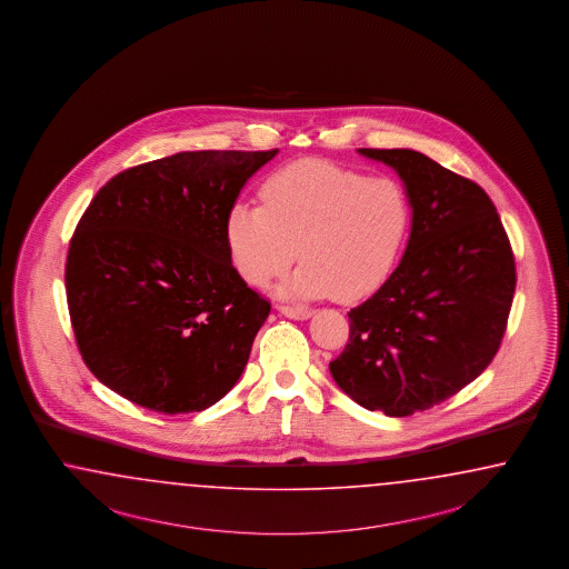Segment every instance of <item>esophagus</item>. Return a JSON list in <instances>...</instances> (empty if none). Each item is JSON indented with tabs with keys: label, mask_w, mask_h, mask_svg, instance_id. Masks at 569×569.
I'll use <instances>...</instances> for the list:
<instances>
[{
	"label": "esophagus",
	"mask_w": 569,
	"mask_h": 569,
	"mask_svg": "<svg viewBox=\"0 0 569 569\" xmlns=\"http://www.w3.org/2000/svg\"><path fill=\"white\" fill-rule=\"evenodd\" d=\"M279 312L288 319H293V321H307L312 317V310L298 309V307H279Z\"/></svg>",
	"instance_id": "34e87169"
}]
</instances>
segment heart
Wrapping results in <instances>:
<instances>
[{"label": "heart", "instance_id": "heart-1", "mask_svg": "<svg viewBox=\"0 0 569 569\" xmlns=\"http://www.w3.org/2000/svg\"><path fill=\"white\" fill-rule=\"evenodd\" d=\"M260 202H238L224 217L231 260L250 286H267L302 264L281 296L352 302L376 292L397 264L411 227V200L395 177L328 160H298L271 172Z\"/></svg>", "mask_w": 569, "mask_h": 569}]
</instances>
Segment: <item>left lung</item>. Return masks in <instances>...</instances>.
<instances>
[{
  "instance_id": "left-lung-1",
  "label": "left lung",
  "mask_w": 569,
  "mask_h": 569,
  "mask_svg": "<svg viewBox=\"0 0 569 569\" xmlns=\"http://www.w3.org/2000/svg\"><path fill=\"white\" fill-rule=\"evenodd\" d=\"M359 154L397 171L411 231L395 273L348 312L350 338L329 371L367 411L407 417L457 395L495 359L516 260L480 186L409 148Z\"/></svg>"
}]
</instances>
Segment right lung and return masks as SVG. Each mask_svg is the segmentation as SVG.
<instances>
[{
    "mask_svg": "<svg viewBox=\"0 0 569 569\" xmlns=\"http://www.w3.org/2000/svg\"><path fill=\"white\" fill-rule=\"evenodd\" d=\"M277 152H179L96 193L64 277L83 361L112 392L179 415L238 383L271 305L233 269L224 217Z\"/></svg>",
    "mask_w": 569,
    "mask_h": 569,
    "instance_id": "1",
    "label": "right lung"
}]
</instances>
